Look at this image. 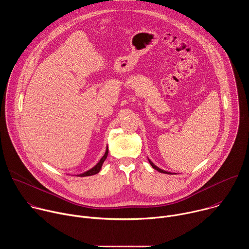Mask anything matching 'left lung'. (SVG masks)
I'll return each mask as SVG.
<instances>
[{
    "label": "left lung",
    "mask_w": 249,
    "mask_h": 249,
    "mask_svg": "<svg viewBox=\"0 0 249 249\" xmlns=\"http://www.w3.org/2000/svg\"><path fill=\"white\" fill-rule=\"evenodd\" d=\"M149 161H150V163H151V165H152V166H153V167H154V168H155V169H157V170H158V171H160V172H161V173H166V174H171V173H170V172H167V171H164V170H162V169H160V168H159V167H158V166H156V165H155V164H154V163H153V162H152V161H151V160H149Z\"/></svg>",
    "instance_id": "obj_1"
}]
</instances>
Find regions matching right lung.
<instances>
[{"instance_id": "1", "label": "right lung", "mask_w": 249, "mask_h": 249, "mask_svg": "<svg viewBox=\"0 0 249 249\" xmlns=\"http://www.w3.org/2000/svg\"><path fill=\"white\" fill-rule=\"evenodd\" d=\"M107 155H108V148H106L105 154H104V156L100 159V160L98 161V163H97L95 166H93L91 169L88 170V171L85 172V173L80 174L79 176H89V175H93V174L98 173L99 170H100V168H101V166H102V164H103V162H104V160H106V158H107Z\"/></svg>"}]
</instances>
